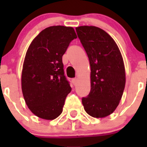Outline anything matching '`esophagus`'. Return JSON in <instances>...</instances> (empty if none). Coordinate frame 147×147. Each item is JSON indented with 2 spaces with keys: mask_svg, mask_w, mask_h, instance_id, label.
Segmentation results:
<instances>
[{
  "mask_svg": "<svg viewBox=\"0 0 147 147\" xmlns=\"http://www.w3.org/2000/svg\"><path fill=\"white\" fill-rule=\"evenodd\" d=\"M72 81V82H73V84H76L77 81H78V78H73Z\"/></svg>",
  "mask_w": 147,
  "mask_h": 147,
  "instance_id": "34e87169",
  "label": "esophagus"
}]
</instances>
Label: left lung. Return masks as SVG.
Here are the masks:
<instances>
[{
    "label": "left lung",
    "mask_w": 147,
    "mask_h": 147,
    "mask_svg": "<svg viewBox=\"0 0 147 147\" xmlns=\"http://www.w3.org/2000/svg\"><path fill=\"white\" fill-rule=\"evenodd\" d=\"M90 65V94L82 100L85 112L95 118L113 113L122 97L126 83L124 60L113 38L95 26L76 28Z\"/></svg>",
    "instance_id": "left-lung-1"
}]
</instances>
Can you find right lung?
Wrapping results in <instances>:
<instances>
[{
    "mask_svg": "<svg viewBox=\"0 0 147 147\" xmlns=\"http://www.w3.org/2000/svg\"><path fill=\"white\" fill-rule=\"evenodd\" d=\"M75 38L72 27L50 26L34 38L26 52L22 92L28 107L39 118L53 120L63 112L72 88L64 75L62 58Z\"/></svg>",
    "mask_w": 147,
    "mask_h": 147,
    "instance_id": "add662e5",
    "label": "right lung"
}]
</instances>
